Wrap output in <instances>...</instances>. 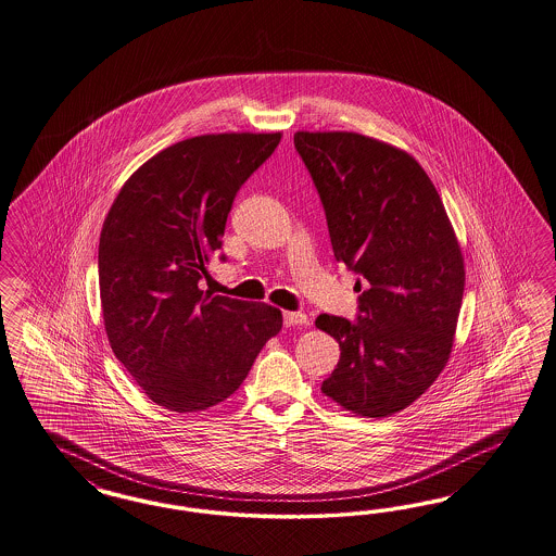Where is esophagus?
Instances as JSON below:
<instances>
[{
    "instance_id": "34e87169",
    "label": "esophagus",
    "mask_w": 556,
    "mask_h": 556,
    "mask_svg": "<svg viewBox=\"0 0 556 556\" xmlns=\"http://www.w3.org/2000/svg\"><path fill=\"white\" fill-rule=\"evenodd\" d=\"M283 323H286V326L309 325V320H307V316L304 312H286V314H283Z\"/></svg>"
}]
</instances>
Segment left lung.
<instances>
[{"instance_id":"obj_1","label":"left lung","mask_w":556,"mask_h":556,"mask_svg":"<svg viewBox=\"0 0 556 556\" xmlns=\"http://www.w3.org/2000/svg\"><path fill=\"white\" fill-rule=\"evenodd\" d=\"M293 143L325 205L334 258L369 283L357 323L316 318L341 346L323 392L369 419L401 413L454 346L466 281L456 231L410 153L353 131H298Z\"/></svg>"}]
</instances>
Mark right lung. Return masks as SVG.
Returning <instances> with one entry per match:
<instances>
[{
	"label": "right lung",
	"instance_id": "obj_1",
	"mask_svg": "<svg viewBox=\"0 0 556 556\" xmlns=\"http://www.w3.org/2000/svg\"><path fill=\"white\" fill-rule=\"evenodd\" d=\"M281 134H211L139 166L102 224L98 281L113 353L148 399L174 413L224 403L283 326L281 309L199 288L236 192Z\"/></svg>",
	"mask_w": 556,
	"mask_h": 556
}]
</instances>
